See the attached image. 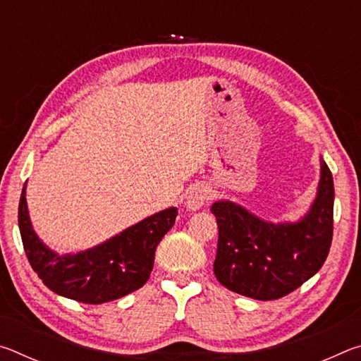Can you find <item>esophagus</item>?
<instances>
[{
    "label": "esophagus",
    "mask_w": 361,
    "mask_h": 361,
    "mask_svg": "<svg viewBox=\"0 0 361 361\" xmlns=\"http://www.w3.org/2000/svg\"><path fill=\"white\" fill-rule=\"evenodd\" d=\"M212 197L210 195V188L205 185H197L194 186L191 191L188 192L186 197V209L189 212H195L209 202V199Z\"/></svg>",
    "instance_id": "obj_1"
}]
</instances>
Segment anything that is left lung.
Returning a JSON list of instances; mask_svg holds the SVG:
<instances>
[{
	"label": "left lung",
	"mask_w": 361,
	"mask_h": 361,
	"mask_svg": "<svg viewBox=\"0 0 361 361\" xmlns=\"http://www.w3.org/2000/svg\"><path fill=\"white\" fill-rule=\"evenodd\" d=\"M333 175L320 157V181L309 212L295 223H271L231 200H218L213 271L218 282L239 295L271 301L286 296L325 262L333 240Z\"/></svg>",
	"instance_id": "left-lung-1"
}]
</instances>
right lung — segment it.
I'll return each instance as SVG.
<instances>
[{"mask_svg": "<svg viewBox=\"0 0 361 361\" xmlns=\"http://www.w3.org/2000/svg\"><path fill=\"white\" fill-rule=\"evenodd\" d=\"M27 183L19 202V229L33 271L49 290L84 304H103L129 295L148 282L154 253L172 229L176 207L154 213L100 245L59 255L33 231L27 207Z\"/></svg>", "mask_w": 361, "mask_h": 361, "instance_id": "add662e5", "label": "right lung"}]
</instances>
